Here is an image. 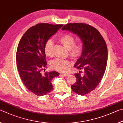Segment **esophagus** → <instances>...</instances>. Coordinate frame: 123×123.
I'll list each match as a JSON object with an SVG mask.
<instances>
[{
	"instance_id": "esophagus-1",
	"label": "esophagus",
	"mask_w": 123,
	"mask_h": 123,
	"mask_svg": "<svg viewBox=\"0 0 123 123\" xmlns=\"http://www.w3.org/2000/svg\"><path fill=\"white\" fill-rule=\"evenodd\" d=\"M62 76H63L64 77H67L68 76V74H62Z\"/></svg>"
}]
</instances>
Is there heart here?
<instances>
[{
	"label": "heart",
	"instance_id": "1",
	"mask_svg": "<svg viewBox=\"0 0 123 123\" xmlns=\"http://www.w3.org/2000/svg\"><path fill=\"white\" fill-rule=\"evenodd\" d=\"M59 40L64 46L70 50V55L72 57L76 58L79 57L83 51V44L80 42L74 44V38L68 34H63L59 38ZM44 52L45 55L49 57L53 55V42L51 39L47 40L45 44ZM71 63L68 60L55 59L51 63V67L58 71L65 72L68 70Z\"/></svg>",
	"mask_w": 123,
	"mask_h": 123
}]
</instances>
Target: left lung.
<instances>
[{
	"instance_id": "1",
	"label": "left lung",
	"mask_w": 123,
	"mask_h": 123,
	"mask_svg": "<svg viewBox=\"0 0 123 123\" xmlns=\"http://www.w3.org/2000/svg\"><path fill=\"white\" fill-rule=\"evenodd\" d=\"M62 30L77 34L83 42L82 53L74 67L84 72L74 74L77 79L71 89L79 95L85 96L96 89L104 76L107 61L106 43L97 30L86 24L69 23Z\"/></svg>"
}]
</instances>
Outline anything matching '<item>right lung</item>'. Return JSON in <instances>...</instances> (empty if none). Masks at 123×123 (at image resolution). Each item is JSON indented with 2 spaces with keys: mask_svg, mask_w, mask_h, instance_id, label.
<instances>
[{
  "mask_svg": "<svg viewBox=\"0 0 123 123\" xmlns=\"http://www.w3.org/2000/svg\"><path fill=\"white\" fill-rule=\"evenodd\" d=\"M63 25L38 24L28 29L19 43L16 53L17 65L24 84L32 93L38 96L45 95L53 89L51 81L59 76L56 71L45 72L46 68L45 44Z\"/></svg>",
  "mask_w": 123,
  "mask_h": 123,
  "instance_id": "add662e5",
  "label": "right lung"
}]
</instances>
